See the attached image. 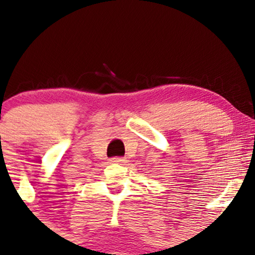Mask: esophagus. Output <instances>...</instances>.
I'll list each match as a JSON object with an SVG mask.
<instances>
[{"label":"esophagus","instance_id":"obj_1","mask_svg":"<svg viewBox=\"0 0 255 255\" xmlns=\"http://www.w3.org/2000/svg\"><path fill=\"white\" fill-rule=\"evenodd\" d=\"M126 162V158L123 157H113L110 159V163H116V164H122Z\"/></svg>","mask_w":255,"mask_h":255}]
</instances>
